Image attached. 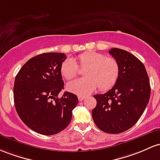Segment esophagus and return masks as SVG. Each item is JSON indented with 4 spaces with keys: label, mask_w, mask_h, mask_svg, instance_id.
I'll return each mask as SVG.
<instances>
[{
    "label": "esophagus",
    "mask_w": 160,
    "mask_h": 160,
    "mask_svg": "<svg viewBox=\"0 0 160 160\" xmlns=\"http://www.w3.org/2000/svg\"><path fill=\"white\" fill-rule=\"evenodd\" d=\"M78 100H79V101H82V100L85 99V96H78Z\"/></svg>",
    "instance_id": "obj_1"
}]
</instances>
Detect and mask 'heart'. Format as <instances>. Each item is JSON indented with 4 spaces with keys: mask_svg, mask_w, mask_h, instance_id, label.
<instances>
[{
    "mask_svg": "<svg viewBox=\"0 0 160 160\" xmlns=\"http://www.w3.org/2000/svg\"><path fill=\"white\" fill-rule=\"evenodd\" d=\"M79 66L86 68L85 77L69 82L68 91L78 95H85L93 92L97 87L101 91H107L117 82L120 67L117 60L113 57L95 51L82 53L77 58ZM78 63L73 58H67L61 65V73L66 79L70 80L78 73Z\"/></svg>",
    "mask_w": 160,
    "mask_h": 160,
    "instance_id": "heart-1",
    "label": "heart"
}]
</instances>
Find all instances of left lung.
<instances>
[{
  "label": "left lung",
  "mask_w": 160,
  "mask_h": 160,
  "mask_svg": "<svg viewBox=\"0 0 160 160\" xmlns=\"http://www.w3.org/2000/svg\"><path fill=\"white\" fill-rule=\"evenodd\" d=\"M109 54L119 63V78L103 94H95L92 110L95 125L109 134H119L135 125L142 116L150 97V85L145 66L129 52L112 48Z\"/></svg>",
  "instance_id": "1"
}]
</instances>
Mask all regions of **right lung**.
Segmentation results:
<instances>
[{
  "label": "right lung",
  "instance_id": "1",
  "mask_svg": "<svg viewBox=\"0 0 160 160\" xmlns=\"http://www.w3.org/2000/svg\"><path fill=\"white\" fill-rule=\"evenodd\" d=\"M66 59L62 53H44L28 60L17 73L13 87L16 110L32 131L53 135L65 129L78 104L77 96L64 92L61 65Z\"/></svg>",
  "mask_w": 160,
  "mask_h": 160
}]
</instances>
